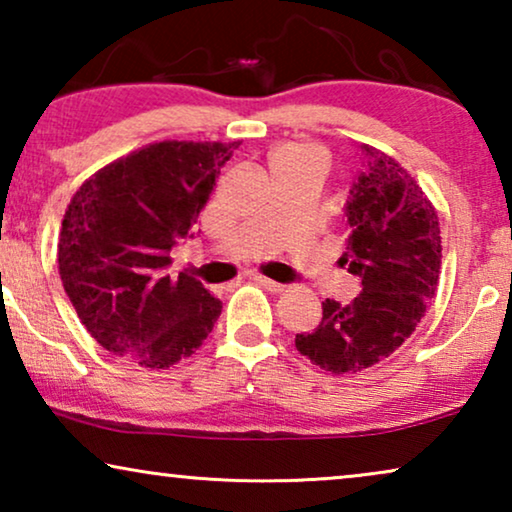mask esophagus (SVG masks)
Segmentation results:
<instances>
[{"label":"esophagus","mask_w":512,"mask_h":512,"mask_svg":"<svg viewBox=\"0 0 512 512\" xmlns=\"http://www.w3.org/2000/svg\"><path fill=\"white\" fill-rule=\"evenodd\" d=\"M254 282H258V284L263 286V289H268L272 293H282L286 289L284 284H279V282H275V279H268V277H263V275H254Z\"/></svg>","instance_id":"34e87169"}]
</instances>
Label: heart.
Segmentation results:
<instances>
[{"label":"heart","instance_id":"heart-1","mask_svg":"<svg viewBox=\"0 0 512 512\" xmlns=\"http://www.w3.org/2000/svg\"><path fill=\"white\" fill-rule=\"evenodd\" d=\"M282 158H300V160H310V163H317L321 170H324L326 165V156L324 151L317 149V146H307V144H289V146H282L275 153V160H282Z\"/></svg>","mask_w":512,"mask_h":512}]
</instances>
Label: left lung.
I'll return each mask as SVG.
<instances>
[{
    "mask_svg": "<svg viewBox=\"0 0 512 512\" xmlns=\"http://www.w3.org/2000/svg\"><path fill=\"white\" fill-rule=\"evenodd\" d=\"M361 172L345 207L347 251L340 263L361 279L349 305L321 303L324 317L296 347L333 375L361 373L415 333L440 277L438 212L412 174L384 151L363 144Z\"/></svg>",
    "mask_w": 512,
    "mask_h": 512,
    "instance_id": "1",
    "label": "left lung"
}]
</instances>
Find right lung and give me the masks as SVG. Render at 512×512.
<instances>
[{
	"instance_id": "add662e5",
	"label": "right lung",
	"mask_w": 512,
	"mask_h": 512,
	"mask_svg": "<svg viewBox=\"0 0 512 512\" xmlns=\"http://www.w3.org/2000/svg\"><path fill=\"white\" fill-rule=\"evenodd\" d=\"M237 146L149 144L104 165L74 193L60 228V279L104 349L167 370L212 333L221 300L188 272L167 270Z\"/></svg>"
}]
</instances>
